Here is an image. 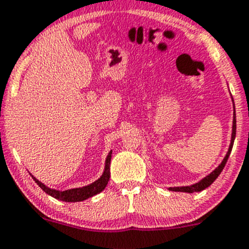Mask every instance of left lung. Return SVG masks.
<instances>
[{
	"label": "left lung",
	"mask_w": 249,
	"mask_h": 249,
	"mask_svg": "<svg viewBox=\"0 0 249 249\" xmlns=\"http://www.w3.org/2000/svg\"><path fill=\"white\" fill-rule=\"evenodd\" d=\"M235 135H236V115L234 114V121H232L231 142H230V147H229V151H228L227 156H225V158H224V160H223V162L219 164L218 168H217L214 171H212V173L210 174L209 176H206V178H202V180L199 182V183H196V184H193V186H188V187H174V188H169V189H170V191H174V192H186V193H194V192H200V191H202V189L207 188V187H209L210 184L213 183L214 180H216V178H218L219 174L222 173V170H223V169H224L225 163H227L228 158H229L230 152H231L232 145H234Z\"/></svg>",
	"instance_id": "8db88e82"
}]
</instances>
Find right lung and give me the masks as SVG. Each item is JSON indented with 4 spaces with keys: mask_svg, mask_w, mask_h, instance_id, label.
Wrapping results in <instances>:
<instances>
[{
    "mask_svg": "<svg viewBox=\"0 0 249 249\" xmlns=\"http://www.w3.org/2000/svg\"><path fill=\"white\" fill-rule=\"evenodd\" d=\"M110 160H111V151L107 155V160H106V170H104L103 175H102L101 178H98L96 182H93L89 186L83 187V188H74L69 189V191H56V189H51L49 187L43 184L42 182H39L37 178H33V180L36 181V183L45 192V193L49 194V196H53L55 199H58V200L67 201V202H75V201H83L86 200V199L91 198V196H96V194L101 193L104 188L107 187V182H109L110 178Z\"/></svg>",
    "mask_w": 249,
    "mask_h": 249,
    "instance_id": "right-lung-1",
    "label": "right lung"
}]
</instances>
